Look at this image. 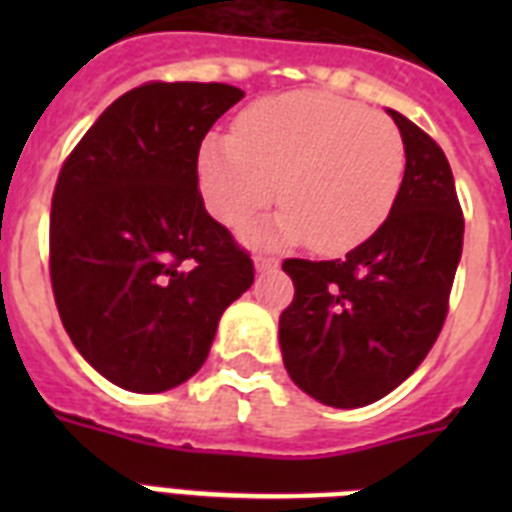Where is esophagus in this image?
I'll use <instances>...</instances> for the list:
<instances>
[{
  "instance_id": "1",
  "label": "esophagus",
  "mask_w": 512,
  "mask_h": 512,
  "mask_svg": "<svg viewBox=\"0 0 512 512\" xmlns=\"http://www.w3.org/2000/svg\"><path fill=\"white\" fill-rule=\"evenodd\" d=\"M273 268H279V260H276V257H268V255H257L255 257V271L257 273L273 271Z\"/></svg>"
}]
</instances>
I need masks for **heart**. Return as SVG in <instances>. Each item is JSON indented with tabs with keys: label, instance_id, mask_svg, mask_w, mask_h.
Segmentation results:
<instances>
[{
	"label": "heart",
	"instance_id": "1",
	"mask_svg": "<svg viewBox=\"0 0 512 512\" xmlns=\"http://www.w3.org/2000/svg\"><path fill=\"white\" fill-rule=\"evenodd\" d=\"M404 138L388 116L329 92H287L236 119L233 138L212 135L196 159L201 199L228 228L276 199L284 207L252 225L255 244L345 252L372 236L404 180Z\"/></svg>",
	"mask_w": 512,
	"mask_h": 512
}]
</instances>
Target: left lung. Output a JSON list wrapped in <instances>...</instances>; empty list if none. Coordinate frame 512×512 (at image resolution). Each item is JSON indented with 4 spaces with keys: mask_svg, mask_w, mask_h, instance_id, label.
<instances>
[{
    "mask_svg": "<svg viewBox=\"0 0 512 512\" xmlns=\"http://www.w3.org/2000/svg\"><path fill=\"white\" fill-rule=\"evenodd\" d=\"M406 170L388 220L342 260H284L295 300L279 345L297 388L335 409L380 401L422 364L444 327L462 255L460 201L444 151L388 108Z\"/></svg>",
    "mask_w": 512,
    "mask_h": 512,
    "instance_id": "8db88e82",
    "label": "left lung"
}]
</instances>
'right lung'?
Here are the masks:
<instances>
[{"label": "right lung", "mask_w": 512, "mask_h": 512, "mask_svg": "<svg viewBox=\"0 0 512 512\" xmlns=\"http://www.w3.org/2000/svg\"><path fill=\"white\" fill-rule=\"evenodd\" d=\"M244 92L148 82L98 116L52 193L50 279L84 361L132 393L199 372L255 265L199 193L201 140Z\"/></svg>", "instance_id": "obj_1"}]
</instances>
